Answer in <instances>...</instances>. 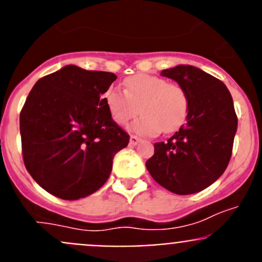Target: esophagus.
I'll use <instances>...</instances> for the list:
<instances>
[{
  "label": "esophagus",
  "instance_id": "1",
  "mask_svg": "<svg viewBox=\"0 0 262 262\" xmlns=\"http://www.w3.org/2000/svg\"><path fill=\"white\" fill-rule=\"evenodd\" d=\"M141 142V138L137 136H130V141H129V143H130V146H137V144Z\"/></svg>",
  "mask_w": 262,
  "mask_h": 262
}]
</instances>
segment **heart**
<instances>
[{
    "mask_svg": "<svg viewBox=\"0 0 262 262\" xmlns=\"http://www.w3.org/2000/svg\"><path fill=\"white\" fill-rule=\"evenodd\" d=\"M125 91L109 87L104 94V101L113 120L125 125L138 114L139 106L143 113L132 129L142 136H157L161 130L173 132L186 119L189 113V95L176 82H168L160 76H130L124 81Z\"/></svg>",
    "mask_w": 262,
    "mask_h": 262,
    "instance_id": "obj_1",
    "label": "heart"
}]
</instances>
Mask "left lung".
<instances>
[{
  "label": "left lung",
  "instance_id": "left-lung-1",
  "mask_svg": "<svg viewBox=\"0 0 262 262\" xmlns=\"http://www.w3.org/2000/svg\"><path fill=\"white\" fill-rule=\"evenodd\" d=\"M161 75L186 90L189 113L168 141L155 143L147 170L171 192H199L221 178L231 160L237 130L233 100L223 82L192 66H176Z\"/></svg>",
  "mask_w": 262,
  "mask_h": 262
}]
</instances>
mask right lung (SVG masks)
<instances>
[{
    "mask_svg": "<svg viewBox=\"0 0 262 262\" xmlns=\"http://www.w3.org/2000/svg\"><path fill=\"white\" fill-rule=\"evenodd\" d=\"M112 72L77 66L40 78L20 113L23 158L31 178L64 200L94 194L109 179L129 134L113 120L104 96Z\"/></svg>",
    "mask_w": 262,
    "mask_h": 262,
    "instance_id": "1",
    "label": "right lung"
}]
</instances>
